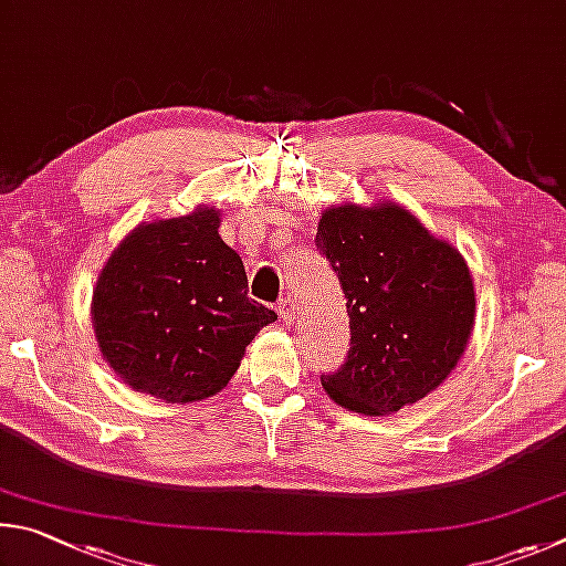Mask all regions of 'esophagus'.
Segmentation results:
<instances>
[{
	"label": "esophagus",
	"mask_w": 566,
	"mask_h": 566,
	"mask_svg": "<svg viewBox=\"0 0 566 566\" xmlns=\"http://www.w3.org/2000/svg\"><path fill=\"white\" fill-rule=\"evenodd\" d=\"M277 313H281L283 323L291 325L295 321V315H298V308H295V303L291 298H283L281 303H277Z\"/></svg>",
	"instance_id": "1"
}]
</instances>
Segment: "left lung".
<instances>
[{"mask_svg": "<svg viewBox=\"0 0 566 566\" xmlns=\"http://www.w3.org/2000/svg\"><path fill=\"white\" fill-rule=\"evenodd\" d=\"M315 245L338 273L350 315L348 360L323 375L345 410L392 415L448 380L474 328L462 253L395 201L328 206Z\"/></svg>", "mask_w": 566, "mask_h": 566, "instance_id": "obj_1", "label": "left lung"}]
</instances>
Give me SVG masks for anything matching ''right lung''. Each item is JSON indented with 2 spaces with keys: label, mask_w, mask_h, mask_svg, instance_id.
I'll list each match as a JSON object with an SVG mask.
<instances>
[{
  "label": "right lung",
  "mask_w": 566,
  "mask_h": 566,
  "mask_svg": "<svg viewBox=\"0 0 566 566\" xmlns=\"http://www.w3.org/2000/svg\"><path fill=\"white\" fill-rule=\"evenodd\" d=\"M221 211L196 206L138 223L98 271L94 335L108 368L136 392L186 405L221 392L245 345L277 321L248 298L241 255L223 243Z\"/></svg>",
  "instance_id": "right-lung-1"
}]
</instances>
